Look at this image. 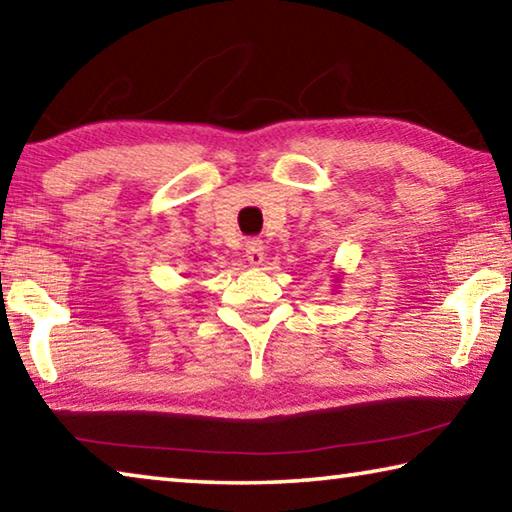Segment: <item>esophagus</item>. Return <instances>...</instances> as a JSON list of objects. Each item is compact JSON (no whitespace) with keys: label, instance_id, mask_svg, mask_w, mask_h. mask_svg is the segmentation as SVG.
Returning a JSON list of instances; mask_svg holds the SVG:
<instances>
[{"label":"esophagus","instance_id":"esophagus-1","mask_svg":"<svg viewBox=\"0 0 512 512\" xmlns=\"http://www.w3.org/2000/svg\"><path fill=\"white\" fill-rule=\"evenodd\" d=\"M246 259H248L250 266H262V262H264L262 241H257V239L248 241V244H246Z\"/></svg>","mask_w":512,"mask_h":512}]
</instances>
